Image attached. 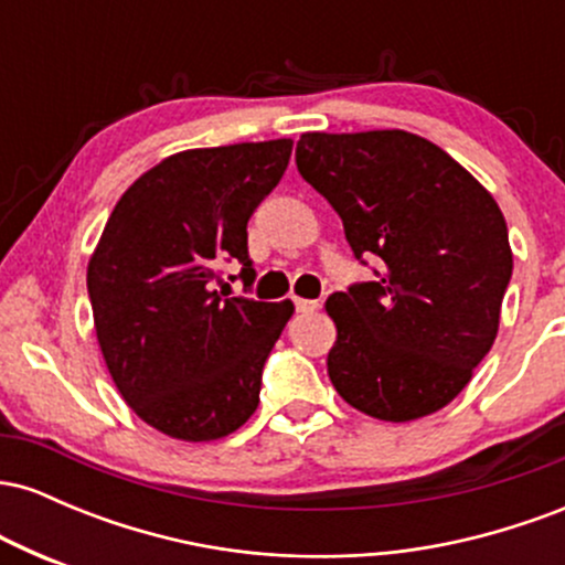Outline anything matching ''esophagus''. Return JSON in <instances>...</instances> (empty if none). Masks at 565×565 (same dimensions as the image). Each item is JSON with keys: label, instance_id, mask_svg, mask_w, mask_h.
<instances>
[{"label": "esophagus", "instance_id": "esophagus-1", "mask_svg": "<svg viewBox=\"0 0 565 565\" xmlns=\"http://www.w3.org/2000/svg\"><path fill=\"white\" fill-rule=\"evenodd\" d=\"M319 300H302V297H295V308L300 310V313H310V310H319Z\"/></svg>", "mask_w": 565, "mask_h": 565}]
</instances>
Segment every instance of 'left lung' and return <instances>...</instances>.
Masks as SVG:
<instances>
[{
  "label": "left lung",
  "mask_w": 565,
  "mask_h": 565,
  "mask_svg": "<svg viewBox=\"0 0 565 565\" xmlns=\"http://www.w3.org/2000/svg\"><path fill=\"white\" fill-rule=\"evenodd\" d=\"M297 170L342 217L377 281L334 291V391L385 423L451 404L499 332L512 249L502 210L436 142L406 129L302 132Z\"/></svg>",
  "instance_id": "left-lung-1"
}]
</instances>
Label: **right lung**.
Here are the masks:
<instances>
[{
	"label": "right lung",
	"instance_id": "1",
	"mask_svg": "<svg viewBox=\"0 0 565 565\" xmlns=\"http://www.w3.org/2000/svg\"><path fill=\"white\" fill-rule=\"evenodd\" d=\"M291 140L188 148L116 201L87 265L97 345L116 391L146 425L201 444L238 430L260 404L270 348L291 300L225 297L220 265L252 281L246 223L278 185Z\"/></svg>",
	"mask_w": 565,
	"mask_h": 565
}]
</instances>
